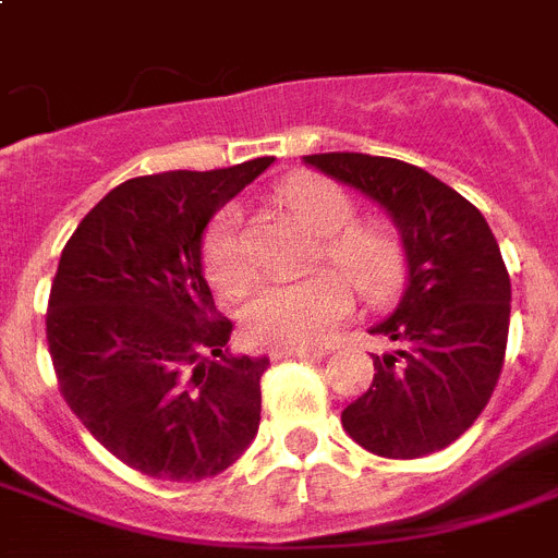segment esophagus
I'll return each instance as SVG.
<instances>
[{
  "mask_svg": "<svg viewBox=\"0 0 558 558\" xmlns=\"http://www.w3.org/2000/svg\"><path fill=\"white\" fill-rule=\"evenodd\" d=\"M330 350L327 348H315V350H301V348H275L269 350L271 362H280V359H315V356H327Z\"/></svg>",
  "mask_w": 558,
  "mask_h": 558,
  "instance_id": "1",
  "label": "esophagus"
}]
</instances>
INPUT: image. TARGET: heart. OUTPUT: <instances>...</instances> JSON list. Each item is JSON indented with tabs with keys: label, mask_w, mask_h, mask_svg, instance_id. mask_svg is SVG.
<instances>
[{
	"label": "heart",
	"mask_w": 558,
	"mask_h": 558,
	"mask_svg": "<svg viewBox=\"0 0 558 558\" xmlns=\"http://www.w3.org/2000/svg\"><path fill=\"white\" fill-rule=\"evenodd\" d=\"M280 205L304 231L318 236L315 263H327L344 278L313 271L289 283H266L243 306V330L269 348H322L353 313L349 282L371 306L397 295L408 271L405 243L388 222H356V199L330 179H298L280 191ZM202 254L210 283L222 295H240L252 283L254 266L234 205L210 219Z\"/></svg>",
	"instance_id": "1"
}]
</instances>
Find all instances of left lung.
<instances>
[{
    "instance_id": "1",
    "label": "left lung",
    "mask_w": 558,
    "mask_h": 558,
    "mask_svg": "<svg viewBox=\"0 0 558 558\" xmlns=\"http://www.w3.org/2000/svg\"><path fill=\"white\" fill-rule=\"evenodd\" d=\"M324 177L388 210L408 254L405 295L373 336L371 388L341 425L379 458L411 460L446 449L493 397L510 332V275L484 214L408 161L365 153L304 156Z\"/></svg>"
}]
</instances>
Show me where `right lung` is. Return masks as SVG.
<instances>
[{
	"mask_svg": "<svg viewBox=\"0 0 558 558\" xmlns=\"http://www.w3.org/2000/svg\"><path fill=\"white\" fill-rule=\"evenodd\" d=\"M271 161L130 179L60 254L46 313L57 385L92 437L142 475L214 477L257 434L269 359L228 353L234 324L202 275V234Z\"/></svg>",
	"mask_w": 558,
	"mask_h": 558,
	"instance_id": "1",
	"label": "right lung"
}]
</instances>
